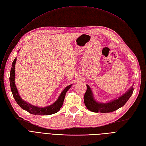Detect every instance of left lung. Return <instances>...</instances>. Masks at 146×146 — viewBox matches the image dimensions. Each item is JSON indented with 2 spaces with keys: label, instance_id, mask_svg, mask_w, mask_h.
Wrapping results in <instances>:
<instances>
[{
  "label": "left lung",
  "instance_id": "left-lung-1",
  "mask_svg": "<svg viewBox=\"0 0 146 146\" xmlns=\"http://www.w3.org/2000/svg\"><path fill=\"white\" fill-rule=\"evenodd\" d=\"M134 88L133 87L120 98L107 103H100L96 102L94 98L91 88L87 85V90L84 96V101L87 108L92 112L98 113L112 112L122 107L133 94Z\"/></svg>",
  "mask_w": 146,
  "mask_h": 146
}]
</instances>
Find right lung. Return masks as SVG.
Returning <instances> with one entry per match:
<instances>
[{"label":"right lung","mask_w":146,"mask_h":146,"mask_svg":"<svg viewBox=\"0 0 146 146\" xmlns=\"http://www.w3.org/2000/svg\"><path fill=\"white\" fill-rule=\"evenodd\" d=\"M16 60H17V58H15V59L13 60L12 62V68L11 69L9 81H10L11 89L13 96V98H14V99L18 103V105L24 110L27 111L28 112H29L33 115H52L58 112L61 108V107L62 106V105H63L66 93L69 89V88L71 87V85L67 86L63 90V91H62L58 100L55 102L53 105L45 107V108H40V107L33 106L29 103H27L25 101H24L21 98V97L18 94L17 88L15 84V66Z\"/></svg>","instance_id":"right-lung-1"}]
</instances>
